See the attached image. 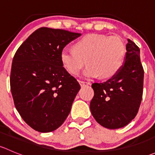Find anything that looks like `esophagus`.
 Listing matches in <instances>:
<instances>
[{"label":"esophagus","mask_w":155,"mask_h":155,"mask_svg":"<svg viewBox=\"0 0 155 155\" xmlns=\"http://www.w3.org/2000/svg\"><path fill=\"white\" fill-rule=\"evenodd\" d=\"M79 84H80V85H81V86H82V87L86 86V85H90V83H89V82H84V81H79Z\"/></svg>","instance_id":"esophagus-1"}]
</instances>
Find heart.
<instances>
[{
    "mask_svg": "<svg viewBox=\"0 0 155 155\" xmlns=\"http://www.w3.org/2000/svg\"><path fill=\"white\" fill-rule=\"evenodd\" d=\"M64 68L72 75L80 72L85 61L88 66L83 75L87 79L109 78L115 76L125 61L126 47L118 36L90 34L78 40L73 48H64L61 51Z\"/></svg>",
    "mask_w": 155,
    "mask_h": 155,
    "instance_id": "1",
    "label": "heart"
}]
</instances>
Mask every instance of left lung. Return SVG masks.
Listing matches in <instances>:
<instances>
[{
  "mask_svg": "<svg viewBox=\"0 0 155 155\" xmlns=\"http://www.w3.org/2000/svg\"><path fill=\"white\" fill-rule=\"evenodd\" d=\"M125 61L121 70L103 83H93L94 95L90 104L97 122L108 129H118L137 115L142 101L144 70L140 50L128 39Z\"/></svg>",
  "mask_w": 155,
  "mask_h": 155,
  "instance_id": "left-lung-1",
  "label": "left lung"
}]
</instances>
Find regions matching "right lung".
<instances>
[{
    "instance_id": "obj_1",
    "label": "right lung",
    "mask_w": 155,
    "mask_h": 155,
    "mask_svg": "<svg viewBox=\"0 0 155 155\" xmlns=\"http://www.w3.org/2000/svg\"><path fill=\"white\" fill-rule=\"evenodd\" d=\"M80 35L40 28L14 55L10 74L14 104L22 119L35 130L51 132L68 118L80 85L64 68L60 55Z\"/></svg>"
}]
</instances>
